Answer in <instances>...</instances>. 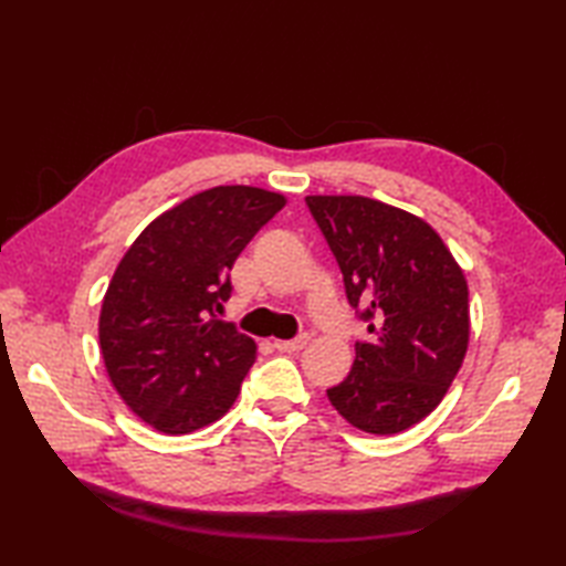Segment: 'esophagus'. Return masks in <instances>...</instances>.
<instances>
[{"label": "esophagus", "instance_id": "esophagus-1", "mask_svg": "<svg viewBox=\"0 0 566 566\" xmlns=\"http://www.w3.org/2000/svg\"><path fill=\"white\" fill-rule=\"evenodd\" d=\"M306 343H308V335L302 333V335H296V338H292V340H274V347L280 353H296V350H302V347H306Z\"/></svg>", "mask_w": 566, "mask_h": 566}]
</instances>
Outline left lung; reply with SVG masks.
I'll return each instance as SVG.
<instances>
[{"label": "left lung", "instance_id": "8db88e82", "mask_svg": "<svg viewBox=\"0 0 566 566\" xmlns=\"http://www.w3.org/2000/svg\"><path fill=\"white\" fill-rule=\"evenodd\" d=\"M343 272L347 304L367 323L355 363L328 399L347 423L394 436L436 408L462 367L469 292L432 228L367 197H306Z\"/></svg>", "mask_w": 566, "mask_h": 566}]
</instances>
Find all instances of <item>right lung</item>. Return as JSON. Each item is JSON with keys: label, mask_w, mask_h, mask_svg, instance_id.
<instances>
[{"label": "right lung", "mask_w": 566, "mask_h": 566, "mask_svg": "<svg viewBox=\"0 0 566 566\" xmlns=\"http://www.w3.org/2000/svg\"><path fill=\"white\" fill-rule=\"evenodd\" d=\"M284 207L258 187H213L158 216L106 290L99 345L126 406L155 430L185 436L233 406L255 340L219 321L231 268Z\"/></svg>", "instance_id": "add662e5"}]
</instances>
